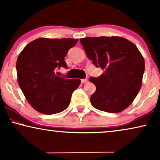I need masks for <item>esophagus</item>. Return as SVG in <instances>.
<instances>
[{
	"instance_id": "obj_1",
	"label": "esophagus",
	"mask_w": 160,
	"mask_h": 160,
	"mask_svg": "<svg viewBox=\"0 0 160 160\" xmlns=\"http://www.w3.org/2000/svg\"><path fill=\"white\" fill-rule=\"evenodd\" d=\"M81 82H82V84H86V83L88 82V79H87V78H83V79L81 80Z\"/></svg>"
}]
</instances>
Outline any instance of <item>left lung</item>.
Instances as JSON below:
<instances>
[{
    "label": "left lung",
    "instance_id": "8db88e82",
    "mask_svg": "<svg viewBox=\"0 0 160 160\" xmlns=\"http://www.w3.org/2000/svg\"><path fill=\"white\" fill-rule=\"evenodd\" d=\"M80 42L87 58L105 71L89 78L96 86L92 105L106 112H121L132 103L141 87L145 62L141 52L122 37H87Z\"/></svg>",
    "mask_w": 160,
    "mask_h": 160
}]
</instances>
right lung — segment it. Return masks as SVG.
<instances>
[{"label":"right lung","instance_id":"1","mask_svg":"<svg viewBox=\"0 0 160 160\" xmlns=\"http://www.w3.org/2000/svg\"><path fill=\"white\" fill-rule=\"evenodd\" d=\"M78 39L38 38L28 43L17 60L18 83L28 102L44 114L62 112L81 80L56 76V68H67L64 60Z\"/></svg>","mask_w":160,"mask_h":160}]
</instances>
